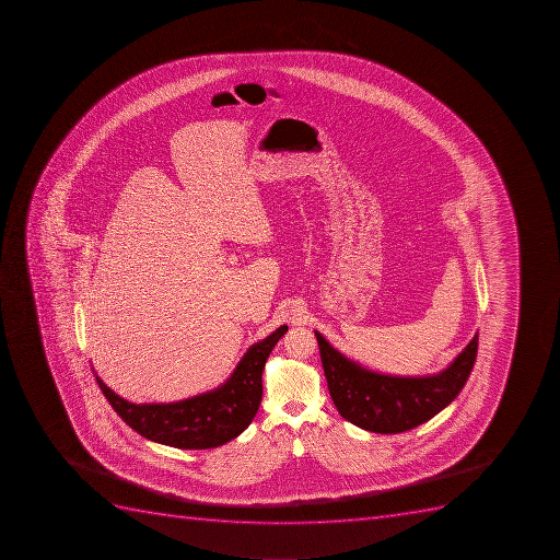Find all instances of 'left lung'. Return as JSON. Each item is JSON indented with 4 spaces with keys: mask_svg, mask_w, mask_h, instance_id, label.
<instances>
[{
    "mask_svg": "<svg viewBox=\"0 0 560 560\" xmlns=\"http://www.w3.org/2000/svg\"><path fill=\"white\" fill-rule=\"evenodd\" d=\"M328 390L343 419L380 434L405 433L433 419L463 390L475 358L479 335L445 371L431 376H388L343 357L315 331Z\"/></svg>",
    "mask_w": 560,
    "mask_h": 560,
    "instance_id": "left-lung-1",
    "label": "left lung"
}]
</instances>
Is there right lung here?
I'll use <instances>...</instances> for the list:
<instances>
[{
  "mask_svg": "<svg viewBox=\"0 0 560 560\" xmlns=\"http://www.w3.org/2000/svg\"><path fill=\"white\" fill-rule=\"evenodd\" d=\"M287 326L254 343L235 366L231 377L214 390L168 405H135L109 390L97 374V385L118 417L138 434L189 451L225 445L248 428L262 399V371L275 343Z\"/></svg>",
  "mask_w": 560,
  "mask_h": 560,
  "instance_id": "1",
  "label": "right lung"
}]
</instances>
